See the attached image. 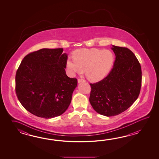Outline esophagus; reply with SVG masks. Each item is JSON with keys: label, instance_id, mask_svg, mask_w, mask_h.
Listing matches in <instances>:
<instances>
[{"label": "esophagus", "instance_id": "esophagus-1", "mask_svg": "<svg viewBox=\"0 0 159 159\" xmlns=\"http://www.w3.org/2000/svg\"><path fill=\"white\" fill-rule=\"evenodd\" d=\"M84 80L82 79V78H78V83H81L82 82H84Z\"/></svg>", "mask_w": 159, "mask_h": 159}]
</instances>
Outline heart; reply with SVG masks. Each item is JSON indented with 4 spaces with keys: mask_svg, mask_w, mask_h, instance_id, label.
Segmentation results:
<instances>
[{
    "mask_svg": "<svg viewBox=\"0 0 159 159\" xmlns=\"http://www.w3.org/2000/svg\"><path fill=\"white\" fill-rule=\"evenodd\" d=\"M114 60V54L109 50L81 49L75 52L74 58L68 59L66 66L71 75L84 70L88 80L97 82L108 75Z\"/></svg>",
    "mask_w": 159,
    "mask_h": 159,
    "instance_id": "obj_1",
    "label": "heart"
}]
</instances>
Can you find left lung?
<instances>
[{"label": "left lung", "instance_id": "1", "mask_svg": "<svg viewBox=\"0 0 159 159\" xmlns=\"http://www.w3.org/2000/svg\"><path fill=\"white\" fill-rule=\"evenodd\" d=\"M115 54L113 68L101 81L90 84L89 101L101 115H119L138 98L142 86V69L132 51L125 47L112 45Z\"/></svg>", "mask_w": 159, "mask_h": 159}]
</instances>
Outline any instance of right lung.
Returning a JSON list of instances; mask_svg holds the SVG:
<instances>
[{
    "mask_svg": "<svg viewBox=\"0 0 159 159\" xmlns=\"http://www.w3.org/2000/svg\"><path fill=\"white\" fill-rule=\"evenodd\" d=\"M62 48H44L27 54L17 69L15 91L21 104L31 114L49 119L64 112L77 86L65 69L68 56Z\"/></svg>",
    "mask_w": 159,
    "mask_h": 159,
    "instance_id": "obj_1",
    "label": "right lung"
}]
</instances>
